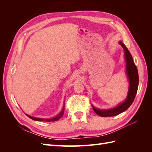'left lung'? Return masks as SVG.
Here are the masks:
<instances>
[{
	"mask_svg": "<svg viewBox=\"0 0 152 152\" xmlns=\"http://www.w3.org/2000/svg\"><path fill=\"white\" fill-rule=\"evenodd\" d=\"M119 44L122 47L124 53V58L126 63V71L129 80V90L127 97L124 102L118 104L117 107L110 109H99L92 105L94 112L101 117H113L120 114L129 108L134 102L136 95L139 84L138 72L136 65L133 61L130 52L121 41H119Z\"/></svg>",
	"mask_w": 152,
	"mask_h": 152,
	"instance_id": "obj_1",
	"label": "left lung"
}]
</instances>
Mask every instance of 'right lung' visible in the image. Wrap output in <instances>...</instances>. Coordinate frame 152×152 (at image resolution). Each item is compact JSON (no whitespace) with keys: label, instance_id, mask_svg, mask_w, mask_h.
<instances>
[{"label":"right lung","instance_id":"1","mask_svg":"<svg viewBox=\"0 0 152 152\" xmlns=\"http://www.w3.org/2000/svg\"><path fill=\"white\" fill-rule=\"evenodd\" d=\"M64 111H65V104H64L63 108L61 110V111L58 113L56 116H55L54 117H53L51 118H37V117H31L30 115H26V116H28L29 118H30L32 120L37 121H45V122H54V121H58L59 118H61L63 114H64Z\"/></svg>","mask_w":152,"mask_h":152}]
</instances>
